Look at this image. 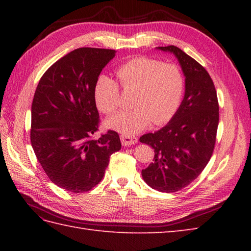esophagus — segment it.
I'll list each match as a JSON object with an SVG mask.
<instances>
[{
    "mask_svg": "<svg viewBox=\"0 0 251 251\" xmlns=\"http://www.w3.org/2000/svg\"><path fill=\"white\" fill-rule=\"evenodd\" d=\"M121 141H122V145L124 146V147L132 146V145H135V143L138 142V138L135 137V136L122 135V136H121Z\"/></svg>",
    "mask_w": 251,
    "mask_h": 251,
    "instance_id": "34e87169",
    "label": "esophagus"
}]
</instances>
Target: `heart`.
I'll return each instance as SVG.
<instances>
[{
    "mask_svg": "<svg viewBox=\"0 0 251 251\" xmlns=\"http://www.w3.org/2000/svg\"><path fill=\"white\" fill-rule=\"evenodd\" d=\"M123 90H136L131 105L105 121L108 128L129 136L143 130L151 122L161 125L172 120L182 101L185 81L175 63L149 57H137L115 70ZM95 102L104 114H113L120 106V88L114 79L100 75L94 87Z\"/></svg>",
    "mask_w": 251,
    "mask_h": 251,
    "instance_id": "obj_1",
    "label": "heart"
}]
</instances>
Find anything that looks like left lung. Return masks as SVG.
<instances>
[{
    "label": "left lung",
    "instance_id": "8db88e82",
    "mask_svg": "<svg viewBox=\"0 0 251 251\" xmlns=\"http://www.w3.org/2000/svg\"><path fill=\"white\" fill-rule=\"evenodd\" d=\"M157 50L172 52L178 59L185 76V93L167 125L140 137V142L151 146L155 153L141 175L152 189L172 193L189 185L209 162L219 124V103L204 67L177 46Z\"/></svg>",
    "mask_w": 251,
    "mask_h": 251
}]
</instances>
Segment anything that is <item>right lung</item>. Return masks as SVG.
I'll return each mask as SVG.
<instances>
[{
	"label": "right lung",
	"mask_w": 251,
	"mask_h": 251,
	"mask_svg": "<svg viewBox=\"0 0 251 251\" xmlns=\"http://www.w3.org/2000/svg\"><path fill=\"white\" fill-rule=\"evenodd\" d=\"M115 50L82 47L63 56L41 77L31 106V145L47 177L59 188L83 193L103 178L120 136L108 130L98 139L94 98L100 72Z\"/></svg>",
	"instance_id": "right-lung-1"
}]
</instances>
